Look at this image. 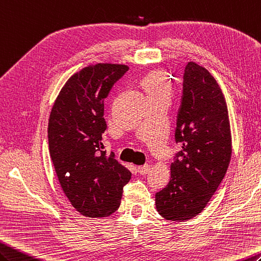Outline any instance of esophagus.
I'll return each instance as SVG.
<instances>
[{
    "label": "esophagus",
    "instance_id": "1",
    "mask_svg": "<svg viewBox=\"0 0 261 261\" xmlns=\"http://www.w3.org/2000/svg\"><path fill=\"white\" fill-rule=\"evenodd\" d=\"M137 171L141 175H146V174H148V172L150 171V167H149V165H143V166L138 167Z\"/></svg>",
    "mask_w": 261,
    "mask_h": 261
}]
</instances>
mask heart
I'll return each mask as SVG.
<instances>
[{
	"label": "heart",
	"mask_w": 261,
	"mask_h": 261,
	"mask_svg": "<svg viewBox=\"0 0 261 261\" xmlns=\"http://www.w3.org/2000/svg\"><path fill=\"white\" fill-rule=\"evenodd\" d=\"M142 86L146 91L148 99L166 98L170 99L172 85L169 77L163 71H152L142 79Z\"/></svg>",
	"instance_id": "1"
}]
</instances>
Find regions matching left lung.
<instances>
[{
  "instance_id": "left-lung-1",
  "label": "left lung",
  "mask_w": 261,
  "mask_h": 261,
  "mask_svg": "<svg viewBox=\"0 0 261 261\" xmlns=\"http://www.w3.org/2000/svg\"><path fill=\"white\" fill-rule=\"evenodd\" d=\"M175 142L182 149L171 164L169 184L155 194L160 216L187 221L204 209L227 173L232 145L227 102L205 68L189 62L183 74Z\"/></svg>"
}]
</instances>
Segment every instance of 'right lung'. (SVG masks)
<instances>
[{"label": "right lung", "mask_w": 261, "mask_h": 261, "mask_svg": "<svg viewBox=\"0 0 261 261\" xmlns=\"http://www.w3.org/2000/svg\"><path fill=\"white\" fill-rule=\"evenodd\" d=\"M128 70L125 65L97 63L68 79L52 107L49 152L61 188L72 206L89 218L118 209L132 173L102 150L103 100Z\"/></svg>", "instance_id": "add662e5"}]
</instances>
